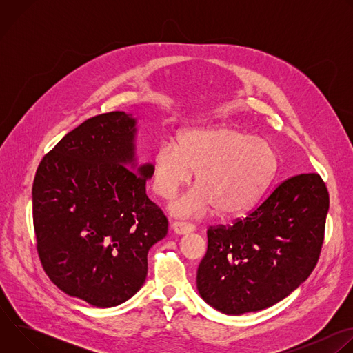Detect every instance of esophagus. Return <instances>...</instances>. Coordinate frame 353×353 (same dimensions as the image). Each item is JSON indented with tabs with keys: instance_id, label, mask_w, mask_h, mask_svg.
Segmentation results:
<instances>
[{
	"instance_id": "esophagus-1",
	"label": "esophagus",
	"mask_w": 353,
	"mask_h": 353,
	"mask_svg": "<svg viewBox=\"0 0 353 353\" xmlns=\"http://www.w3.org/2000/svg\"><path fill=\"white\" fill-rule=\"evenodd\" d=\"M172 228L177 234H187V233H191L195 230V225H192L190 222H181V221L173 222Z\"/></svg>"
}]
</instances>
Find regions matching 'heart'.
Listing matches in <instances>:
<instances>
[{
    "label": "heart",
    "mask_w": 353,
    "mask_h": 353,
    "mask_svg": "<svg viewBox=\"0 0 353 353\" xmlns=\"http://www.w3.org/2000/svg\"><path fill=\"white\" fill-rule=\"evenodd\" d=\"M274 148L232 125L180 132L177 146L165 142L152 157L154 191L168 199L187 184L194 172L196 187L176 198L174 215L201 218L216 208L233 216L256 203L276 169Z\"/></svg>",
    "instance_id": "obj_1"
}]
</instances>
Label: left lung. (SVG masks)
I'll return each instance as SVG.
<instances>
[{
    "label": "left lung",
    "instance_id": "obj_1",
    "mask_svg": "<svg viewBox=\"0 0 353 353\" xmlns=\"http://www.w3.org/2000/svg\"><path fill=\"white\" fill-rule=\"evenodd\" d=\"M330 208L320 174H296L232 225L210 226L196 288L207 303L239 316L267 309L305 282L320 259Z\"/></svg>",
    "mask_w": 353,
    "mask_h": 353
}]
</instances>
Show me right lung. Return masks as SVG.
I'll return each mask as SVG.
<instances>
[{
  "mask_svg": "<svg viewBox=\"0 0 353 353\" xmlns=\"http://www.w3.org/2000/svg\"><path fill=\"white\" fill-rule=\"evenodd\" d=\"M134 135L124 112L90 117L41 159L33 180L41 267L64 293L96 307L141 289L148 251L168 234L166 215L146 195L152 165L135 163Z\"/></svg>",
  "mask_w": 353,
  "mask_h": 353,
  "instance_id": "add662e5",
  "label": "right lung"
}]
</instances>
